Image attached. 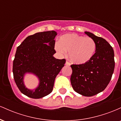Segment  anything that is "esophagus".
<instances>
[{"instance_id": "esophagus-1", "label": "esophagus", "mask_w": 121, "mask_h": 121, "mask_svg": "<svg viewBox=\"0 0 121 121\" xmlns=\"http://www.w3.org/2000/svg\"><path fill=\"white\" fill-rule=\"evenodd\" d=\"M65 65H68V66L70 65V63H69V62L68 61H66V62H65Z\"/></svg>"}]
</instances>
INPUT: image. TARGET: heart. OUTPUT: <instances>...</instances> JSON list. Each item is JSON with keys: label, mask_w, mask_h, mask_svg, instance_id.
Masks as SVG:
<instances>
[{"label": "heart", "mask_w": 121, "mask_h": 121, "mask_svg": "<svg viewBox=\"0 0 121 121\" xmlns=\"http://www.w3.org/2000/svg\"><path fill=\"white\" fill-rule=\"evenodd\" d=\"M55 49L61 55L68 51L70 60L76 64H84L93 57L96 44L92 38L76 34H66L61 37Z\"/></svg>", "instance_id": "heart-1"}]
</instances>
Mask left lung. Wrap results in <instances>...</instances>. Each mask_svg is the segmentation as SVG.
Segmentation results:
<instances>
[{
	"mask_svg": "<svg viewBox=\"0 0 121 121\" xmlns=\"http://www.w3.org/2000/svg\"><path fill=\"white\" fill-rule=\"evenodd\" d=\"M95 41V52L91 60L84 64L70 65V82L75 91L86 97L101 92L107 87L114 70V53L106 40L89 32H85Z\"/></svg>",
	"mask_w": 121,
	"mask_h": 121,
	"instance_id": "8db88e82",
	"label": "left lung"
}]
</instances>
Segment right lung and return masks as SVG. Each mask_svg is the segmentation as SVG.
<instances>
[{
	"mask_svg": "<svg viewBox=\"0 0 121 121\" xmlns=\"http://www.w3.org/2000/svg\"><path fill=\"white\" fill-rule=\"evenodd\" d=\"M54 30L42 32L28 36L17 47L13 61V78L20 91L35 99L43 98L53 91L57 75L64 66L66 60L56 59ZM27 73L35 74L39 80L38 87L34 91L28 90L23 82Z\"/></svg>",
	"mask_w": 121,
	"mask_h": 121,
	"instance_id": "1",
	"label": "right lung"
}]
</instances>
